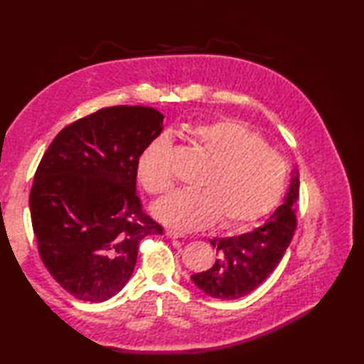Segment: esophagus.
Instances as JSON below:
<instances>
[{
	"label": "esophagus",
	"instance_id": "esophagus-1",
	"mask_svg": "<svg viewBox=\"0 0 364 364\" xmlns=\"http://www.w3.org/2000/svg\"><path fill=\"white\" fill-rule=\"evenodd\" d=\"M166 236L178 239V237H184V233H180V231H175V230H166Z\"/></svg>",
	"mask_w": 364,
	"mask_h": 364
}]
</instances>
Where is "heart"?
<instances>
[{
	"mask_svg": "<svg viewBox=\"0 0 364 364\" xmlns=\"http://www.w3.org/2000/svg\"><path fill=\"white\" fill-rule=\"evenodd\" d=\"M191 139L211 159L194 191H175L154 205L159 220L180 230H200L220 219L225 228H241L264 218L280 203L288 183V164L244 123L219 119L196 123ZM170 139L154 137L137 162V178L153 196L173 186L168 166Z\"/></svg>",
	"mask_w": 364,
	"mask_h": 364,
	"instance_id": "obj_1",
	"label": "heart"
}]
</instances>
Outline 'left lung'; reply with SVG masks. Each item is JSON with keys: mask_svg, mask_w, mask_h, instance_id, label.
I'll list each match as a JSON object with an SVG mask.
<instances>
[{"mask_svg": "<svg viewBox=\"0 0 364 364\" xmlns=\"http://www.w3.org/2000/svg\"><path fill=\"white\" fill-rule=\"evenodd\" d=\"M299 173L292 172L284 203L262 227L233 237H215L219 258L211 269L192 275V282L208 296L222 300L244 297L266 280L282 261L297 228Z\"/></svg>", "mask_w": 364, "mask_h": 364, "instance_id": "8db88e82", "label": "left lung"}]
</instances>
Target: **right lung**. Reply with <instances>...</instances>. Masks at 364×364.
Segmentation results:
<instances>
[{
  "label": "right lung",
  "mask_w": 364,
  "mask_h": 364,
  "mask_svg": "<svg viewBox=\"0 0 364 364\" xmlns=\"http://www.w3.org/2000/svg\"><path fill=\"white\" fill-rule=\"evenodd\" d=\"M150 106H109L60 129L29 196L37 250L75 299L105 301L133 274L139 244L162 235L136 192L137 162L162 131Z\"/></svg>",
  "instance_id": "add662e5"
}]
</instances>
